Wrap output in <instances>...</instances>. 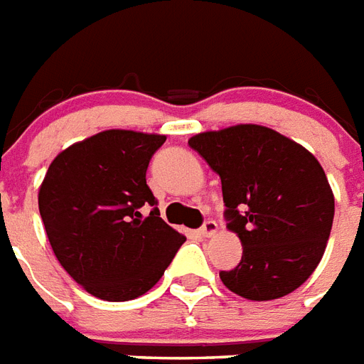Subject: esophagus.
Segmentation results:
<instances>
[{"label": "esophagus", "mask_w": 364, "mask_h": 364, "mask_svg": "<svg viewBox=\"0 0 364 364\" xmlns=\"http://www.w3.org/2000/svg\"><path fill=\"white\" fill-rule=\"evenodd\" d=\"M218 232V223L214 220H208V222L203 223V228H200V235L203 237H214Z\"/></svg>", "instance_id": "1"}]
</instances>
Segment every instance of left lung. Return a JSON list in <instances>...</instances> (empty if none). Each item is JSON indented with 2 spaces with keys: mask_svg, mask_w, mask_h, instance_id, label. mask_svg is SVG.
<instances>
[{
  "mask_svg": "<svg viewBox=\"0 0 364 364\" xmlns=\"http://www.w3.org/2000/svg\"><path fill=\"white\" fill-rule=\"evenodd\" d=\"M222 178L228 229L242 259L223 286L248 301L295 291L323 257L334 196L323 167L299 142L257 124L197 133L188 141Z\"/></svg>",
  "mask_w": 364,
  "mask_h": 364,
  "instance_id": "8db88e82",
  "label": "left lung"
}]
</instances>
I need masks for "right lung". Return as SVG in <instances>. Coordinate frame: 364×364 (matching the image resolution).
<instances>
[{
    "mask_svg": "<svg viewBox=\"0 0 364 364\" xmlns=\"http://www.w3.org/2000/svg\"><path fill=\"white\" fill-rule=\"evenodd\" d=\"M167 136L107 129L75 142L39 188L46 237L65 272L90 295L132 301L164 276L184 235L159 218L146 168ZM154 205L142 218L140 208Z\"/></svg>",
    "mask_w": 364,
    "mask_h": 364,
    "instance_id": "1",
    "label": "right lung"
}]
</instances>
